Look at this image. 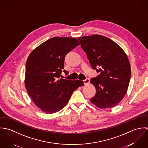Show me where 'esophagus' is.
Instances as JSON below:
<instances>
[{
	"instance_id": "1",
	"label": "esophagus",
	"mask_w": 148,
	"mask_h": 148,
	"mask_svg": "<svg viewBox=\"0 0 148 148\" xmlns=\"http://www.w3.org/2000/svg\"><path fill=\"white\" fill-rule=\"evenodd\" d=\"M84 84H85V85H86V84H88L89 82H90V79L88 78H86L85 80H84Z\"/></svg>"
}]
</instances>
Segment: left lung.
I'll list each match as a JSON object with an SVG mask.
<instances>
[{
    "label": "left lung",
    "mask_w": 148,
    "mask_h": 148,
    "mask_svg": "<svg viewBox=\"0 0 148 148\" xmlns=\"http://www.w3.org/2000/svg\"><path fill=\"white\" fill-rule=\"evenodd\" d=\"M78 39L92 69L99 73L90 79L96 89L90 101L101 109L115 106L126 94L130 80L131 68L126 54L116 43L102 35Z\"/></svg>",
    "instance_id": "1"
}]
</instances>
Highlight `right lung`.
<instances>
[{
    "label": "right lung",
    "mask_w": 148,
    "mask_h": 148,
    "mask_svg": "<svg viewBox=\"0 0 148 148\" xmlns=\"http://www.w3.org/2000/svg\"><path fill=\"white\" fill-rule=\"evenodd\" d=\"M79 45L75 38L54 37L34 49L26 65L25 86L34 103L46 113L63 109L72 93L84 85L82 81L60 78L66 56ZM62 78V77H61Z\"/></svg>",
    "instance_id": "add662e5"
}]
</instances>
